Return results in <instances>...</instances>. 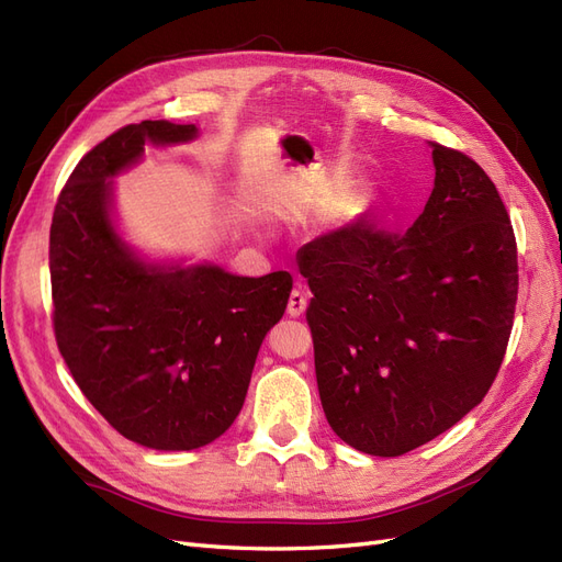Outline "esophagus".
Segmentation results:
<instances>
[{
	"label": "esophagus",
	"instance_id": "34e87169",
	"mask_svg": "<svg viewBox=\"0 0 562 562\" xmlns=\"http://www.w3.org/2000/svg\"><path fill=\"white\" fill-rule=\"evenodd\" d=\"M307 302H310L307 291H304L302 283H297L291 291V297H288V310L285 312L291 316H300V314H304V310H307Z\"/></svg>",
	"mask_w": 562,
	"mask_h": 562
}]
</instances>
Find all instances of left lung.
Instances as JSON below:
<instances>
[{
	"label": "left lung",
	"instance_id": "obj_1",
	"mask_svg": "<svg viewBox=\"0 0 562 562\" xmlns=\"http://www.w3.org/2000/svg\"><path fill=\"white\" fill-rule=\"evenodd\" d=\"M436 180L407 232L359 217L297 250L333 431L398 457L448 431L495 382L514 328L518 248L495 182L434 143Z\"/></svg>",
	"mask_w": 562,
	"mask_h": 562
}]
</instances>
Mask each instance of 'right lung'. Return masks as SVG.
<instances>
[{
	"label": "right lung",
	"instance_id": "right-lung-1",
	"mask_svg": "<svg viewBox=\"0 0 562 562\" xmlns=\"http://www.w3.org/2000/svg\"><path fill=\"white\" fill-rule=\"evenodd\" d=\"M194 124L114 131L75 166L48 236L54 333L81 394L124 438L194 450L239 415L267 330L293 277H234L220 267L164 269L133 258L110 223V182L151 143H184Z\"/></svg>",
	"mask_w": 562,
	"mask_h": 562
}]
</instances>
